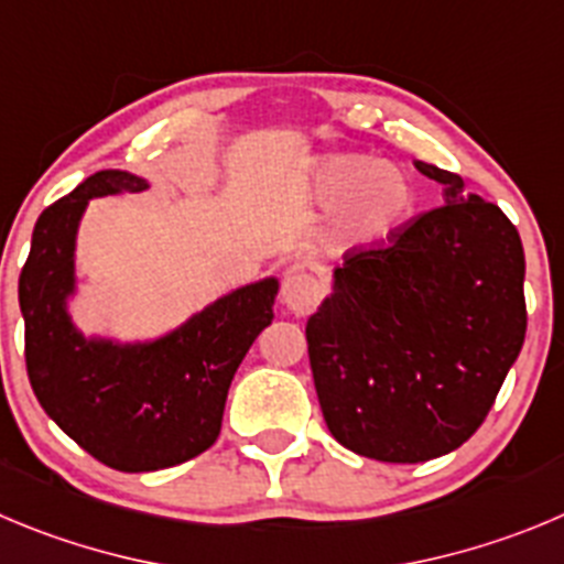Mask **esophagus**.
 <instances>
[{
	"mask_svg": "<svg viewBox=\"0 0 564 564\" xmlns=\"http://www.w3.org/2000/svg\"><path fill=\"white\" fill-rule=\"evenodd\" d=\"M319 300V283L308 272H289L281 286V303L292 314H308Z\"/></svg>",
	"mask_w": 564,
	"mask_h": 564,
	"instance_id": "34e87169",
	"label": "esophagus"
}]
</instances>
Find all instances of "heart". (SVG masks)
<instances>
[{
    "instance_id": "1",
    "label": "heart",
    "mask_w": 564,
    "mask_h": 564,
    "mask_svg": "<svg viewBox=\"0 0 564 564\" xmlns=\"http://www.w3.org/2000/svg\"><path fill=\"white\" fill-rule=\"evenodd\" d=\"M308 199L334 210L330 241L339 250L367 252L387 247L417 208V183L401 163L367 152H330L308 172Z\"/></svg>"
}]
</instances>
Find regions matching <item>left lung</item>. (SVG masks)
<instances>
[{
  "mask_svg": "<svg viewBox=\"0 0 564 564\" xmlns=\"http://www.w3.org/2000/svg\"><path fill=\"white\" fill-rule=\"evenodd\" d=\"M445 205L383 250L356 252L308 317L323 417L378 462H429L476 434L525 339V258L498 205L414 161Z\"/></svg>",
  "mask_w": 564,
  "mask_h": 564,
  "instance_id": "obj_1",
  "label": "left lung"
}]
</instances>
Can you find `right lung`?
I'll use <instances>...</instances> for the list:
<instances>
[{
	"label": "right lung",
	"instance_id": "obj_1",
	"mask_svg": "<svg viewBox=\"0 0 564 564\" xmlns=\"http://www.w3.org/2000/svg\"><path fill=\"white\" fill-rule=\"evenodd\" d=\"M147 188L133 172H94L41 214L19 275L35 398L63 434L122 473L175 467L217 442L230 381L272 323L281 286L270 275L230 289L152 339L83 334L68 306L80 294L77 234L88 199Z\"/></svg>",
	"mask_w": 564,
	"mask_h": 564
}]
</instances>
